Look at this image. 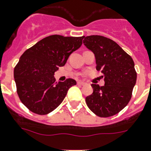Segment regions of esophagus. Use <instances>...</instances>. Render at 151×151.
I'll return each instance as SVG.
<instances>
[{"instance_id":"1","label":"esophagus","mask_w":151,"mask_h":151,"mask_svg":"<svg viewBox=\"0 0 151 151\" xmlns=\"http://www.w3.org/2000/svg\"><path fill=\"white\" fill-rule=\"evenodd\" d=\"M86 83H83V82H82V81H78V85H81V86H84Z\"/></svg>"}]
</instances>
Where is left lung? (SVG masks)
I'll return each mask as SVG.
<instances>
[{"label": "left lung", "mask_w": 151, "mask_h": 151, "mask_svg": "<svg viewBox=\"0 0 151 151\" xmlns=\"http://www.w3.org/2000/svg\"><path fill=\"white\" fill-rule=\"evenodd\" d=\"M83 44L95 55L96 70L105 78L104 86L91 84L93 93L86 97V105L99 117L114 115L132 97L137 82L133 60L111 39L98 35L83 36Z\"/></svg>", "instance_id": "1"}]
</instances>
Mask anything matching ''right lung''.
Wrapping results in <instances>:
<instances>
[{
  "instance_id": "right-lung-1",
  "label": "right lung",
  "mask_w": 151,
  "mask_h": 151,
  "mask_svg": "<svg viewBox=\"0 0 151 151\" xmlns=\"http://www.w3.org/2000/svg\"><path fill=\"white\" fill-rule=\"evenodd\" d=\"M83 37L51 35L24 51L14 70L17 93L32 112L47 114L57 108L74 79L55 82V73L66 64L69 55L82 46Z\"/></svg>"
}]
</instances>
